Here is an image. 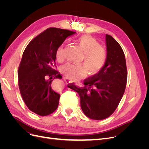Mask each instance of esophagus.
Returning a JSON list of instances; mask_svg holds the SVG:
<instances>
[{
    "label": "esophagus",
    "mask_w": 149,
    "mask_h": 149,
    "mask_svg": "<svg viewBox=\"0 0 149 149\" xmlns=\"http://www.w3.org/2000/svg\"><path fill=\"white\" fill-rule=\"evenodd\" d=\"M64 81L66 82V83L67 84H70V83H71L72 82L70 79H69L68 78H64Z\"/></svg>",
    "instance_id": "obj_1"
}]
</instances>
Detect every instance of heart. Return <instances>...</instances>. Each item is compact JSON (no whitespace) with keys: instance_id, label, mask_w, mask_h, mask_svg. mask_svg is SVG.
Wrapping results in <instances>:
<instances>
[{"instance_id":"1","label":"heart","mask_w":149,"mask_h":149,"mask_svg":"<svg viewBox=\"0 0 149 149\" xmlns=\"http://www.w3.org/2000/svg\"><path fill=\"white\" fill-rule=\"evenodd\" d=\"M79 47L84 52L81 63L83 65L67 63L61 68V73L67 78L78 80L87 73L90 76L98 73L104 66L107 60L106 49L96 39L89 35H83L78 39ZM64 47L60 46L56 53V59L58 62L64 60Z\"/></svg>"}]
</instances>
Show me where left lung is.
I'll list each match as a JSON object with an SVG mask.
<instances>
[{"label": "left lung", "mask_w": 149, "mask_h": 149, "mask_svg": "<svg viewBox=\"0 0 149 149\" xmlns=\"http://www.w3.org/2000/svg\"><path fill=\"white\" fill-rule=\"evenodd\" d=\"M105 40L107 60L103 68L86 79L83 88L68 86L78 93L84 114L94 120L104 119L113 113L127 83V67L123 49L112 36L106 34Z\"/></svg>", "instance_id": "8db88e82"}]
</instances>
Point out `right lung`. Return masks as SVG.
Wrapping results in <instances>:
<instances>
[{
	"label": "right lung",
	"mask_w": 149,
	"mask_h": 149,
	"mask_svg": "<svg viewBox=\"0 0 149 149\" xmlns=\"http://www.w3.org/2000/svg\"><path fill=\"white\" fill-rule=\"evenodd\" d=\"M75 33L49 28L26 47L18 70V82L22 99L34 113L45 116L57 109L60 95L53 91L52 84L54 79H61L62 76L53 69L56 53L65 39Z\"/></svg>",
	"instance_id": "add662e5"
}]
</instances>
